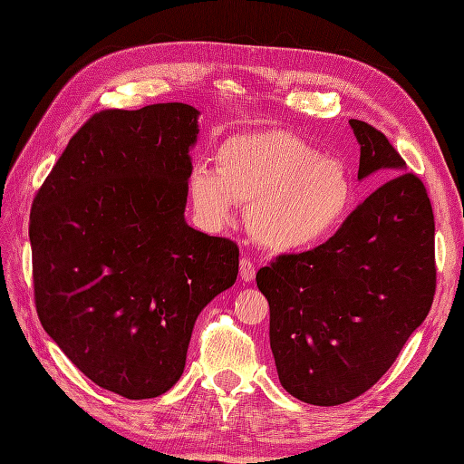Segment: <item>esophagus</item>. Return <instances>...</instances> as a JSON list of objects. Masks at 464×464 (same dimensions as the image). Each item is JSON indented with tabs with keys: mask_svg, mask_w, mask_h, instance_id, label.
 Masks as SVG:
<instances>
[{
	"mask_svg": "<svg viewBox=\"0 0 464 464\" xmlns=\"http://www.w3.org/2000/svg\"><path fill=\"white\" fill-rule=\"evenodd\" d=\"M239 275H241V278H243L245 282L255 280L256 266H255V263H253V258L243 256V258L239 260Z\"/></svg>",
	"mask_w": 464,
	"mask_h": 464,
	"instance_id": "34e87169",
	"label": "esophagus"
}]
</instances>
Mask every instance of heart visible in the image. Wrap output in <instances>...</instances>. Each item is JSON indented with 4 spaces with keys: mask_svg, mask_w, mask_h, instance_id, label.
<instances>
[{
    "mask_svg": "<svg viewBox=\"0 0 464 464\" xmlns=\"http://www.w3.org/2000/svg\"><path fill=\"white\" fill-rule=\"evenodd\" d=\"M218 170L194 166L188 189L208 227L231 219L233 204L246 208V225L258 245L276 253L307 251L331 239L354 206L345 164L319 154L288 130L265 129L225 139L216 150Z\"/></svg>",
    "mask_w": 464,
    "mask_h": 464,
    "instance_id": "heart-1",
    "label": "heart"
}]
</instances>
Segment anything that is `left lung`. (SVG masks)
I'll return each mask as SVG.
<instances>
[{
  "label": "left lung",
  "mask_w": 464,
  "mask_h": 464,
  "mask_svg": "<svg viewBox=\"0 0 464 464\" xmlns=\"http://www.w3.org/2000/svg\"><path fill=\"white\" fill-rule=\"evenodd\" d=\"M349 125L361 145L359 180L378 170L388 180L329 241L256 272L280 384L314 406H339L372 388L435 294V221L423 182L403 172L384 133L359 119Z\"/></svg>",
  "instance_id": "left-lung-1"
}]
</instances>
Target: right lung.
Instances as JSON below:
<instances>
[{
	"label": "right lung",
	"instance_id": "obj_1",
	"mask_svg": "<svg viewBox=\"0 0 464 464\" xmlns=\"http://www.w3.org/2000/svg\"><path fill=\"white\" fill-rule=\"evenodd\" d=\"M198 115L186 103L92 115L33 199L41 324L92 382L129 400L178 382L199 312L239 272V246L184 219Z\"/></svg>",
	"mask_w": 464,
	"mask_h": 464
}]
</instances>
